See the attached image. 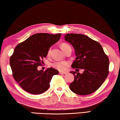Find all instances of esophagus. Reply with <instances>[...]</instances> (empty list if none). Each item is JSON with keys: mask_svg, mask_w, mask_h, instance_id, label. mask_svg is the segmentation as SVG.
<instances>
[{"mask_svg": "<svg viewBox=\"0 0 120 120\" xmlns=\"http://www.w3.org/2000/svg\"><path fill=\"white\" fill-rule=\"evenodd\" d=\"M59 73L60 74H67V73L65 72V71H60Z\"/></svg>", "mask_w": 120, "mask_h": 120, "instance_id": "1", "label": "esophagus"}]
</instances>
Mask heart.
Listing matches in <instances>:
<instances>
[{"instance_id": "obj_1", "label": "heart", "mask_w": 120, "mask_h": 120, "mask_svg": "<svg viewBox=\"0 0 120 120\" xmlns=\"http://www.w3.org/2000/svg\"><path fill=\"white\" fill-rule=\"evenodd\" d=\"M60 47L64 52H65L67 49H71L70 46H69L68 44H66V43H62V44H61ZM50 51H51V49H49L47 53L48 55L49 54ZM67 63L65 61H57V62H54V63H53L52 66L56 69H58V70L62 71L65 69V68L66 66V65H67Z\"/></svg>"}]
</instances>
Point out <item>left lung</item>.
<instances>
[{"label":"left lung","mask_w":120,"mask_h":120,"mask_svg":"<svg viewBox=\"0 0 120 120\" xmlns=\"http://www.w3.org/2000/svg\"><path fill=\"white\" fill-rule=\"evenodd\" d=\"M65 40L73 46L76 60L73 68L83 69L82 74L71 71L74 80L69 88L74 93L86 95L95 92L102 85L109 73V61L99 42L83 34H67Z\"/></svg>","instance_id":"obj_1"}]
</instances>
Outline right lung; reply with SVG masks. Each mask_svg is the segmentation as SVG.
Masks as SVG:
<instances>
[{
  "instance_id": "obj_1",
  "label": "right lung",
  "mask_w": 120,
  "mask_h": 120,
  "mask_svg": "<svg viewBox=\"0 0 120 120\" xmlns=\"http://www.w3.org/2000/svg\"><path fill=\"white\" fill-rule=\"evenodd\" d=\"M61 34L36 33L16 46L10 57V64L14 80L26 92L40 94L49 87V82L59 71L50 67L38 71L43 58L47 56L51 46L58 42Z\"/></svg>"
}]
</instances>
